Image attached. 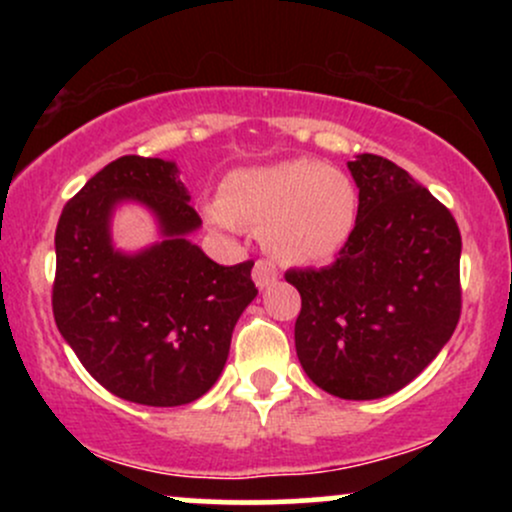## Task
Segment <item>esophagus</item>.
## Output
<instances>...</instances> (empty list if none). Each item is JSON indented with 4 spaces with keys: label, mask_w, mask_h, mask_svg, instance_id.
I'll use <instances>...</instances> for the list:
<instances>
[{
    "label": "esophagus",
    "mask_w": 512,
    "mask_h": 512,
    "mask_svg": "<svg viewBox=\"0 0 512 512\" xmlns=\"http://www.w3.org/2000/svg\"><path fill=\"white\" fill-rule=\"evenodd\" d=\"M252 279H255L260 289H267V286H272L279 279V269H276L272 260H257L255 267H252Z\"/></svg>",
    "instance_id": "obj_1"
}]
</instances>
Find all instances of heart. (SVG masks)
Instances as JSON below:
<instances>
[{
    "mask_svg": "<svg viewBox=\"0 0 512 512\" xmlns=\"http://www.w3.org/2000/svg\"><path fill=\"white\" fill-rule=\"evenodd\" d=\"M358 192L346 173L315 158L238 170L207 219L223 231H260L264 245L286 264L325 262L349 240Z\"/></svg>",
    "mask_w": 512,
    "mask_h": 512,
    "instance_id": "1",
    "label": "heart"
}]
</instances>
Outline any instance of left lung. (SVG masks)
<instances>
[{"label":"left lung","instance_id":"obj_1","mask_svg":"<svg viewBox=\"0 0 512 512\" xmlns=\"http://www.w3.org/2000/svg\"><path fill=\"white\" fill-rule=\"evenodd\" d=\"M358 214L337 260L289 269L301 293L296 354L317 387L342 399L402 390L448 344L462 313L455 216L383 156L349 161Z\"/></svg>","mask_w":512,"mask_h":512}]
</instances>
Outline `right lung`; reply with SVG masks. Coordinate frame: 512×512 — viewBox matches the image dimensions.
<instances>
[{"instance_id": "add662e5", "label": "right lung", "mask_w": 512, "mask_h": 512, "mask_svg": "<svg viewBox=\"0 0 512 512\" xmlns=\"http://www.w3.org/2000/svg\"><path fill=\"white\" fill-rule=\"evenodd\" d=\"M146 203L167 240L142 256L112 250L109 211ZM175 163L122 156L62 209L52 313L93 380L146 407L195 402L226 366L240 313L257 296L252 260L223 267L185 236L202 223Z\"/></svg>"}]
</instances>
